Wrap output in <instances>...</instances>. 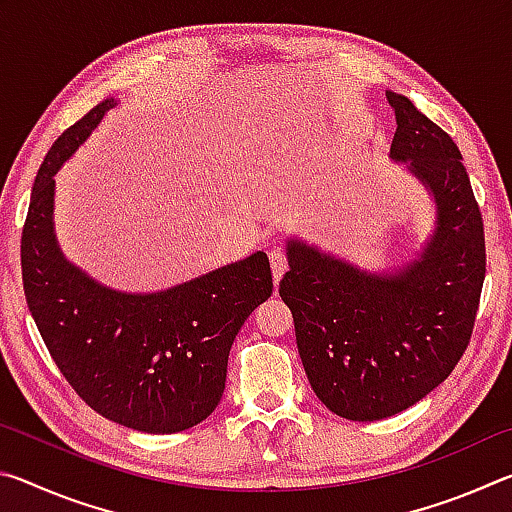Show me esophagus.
I'll list each match as a JSON object with an SVG mask.
<instances>
[{"label":"esophagus","instance_id":"esophagus-1","mask_svg":"<svg viewBox=\"0 0 512 512\" xmlns=\"http://www.w3.org/2000/svg\"><path fill=\"white\" fill-rule=\"evenodd\" d=\"M268 257H271V266H273V277H275V282H280V277L284 275V271H287V266H289L287 253H284L282 248H273L271 253H268Z\"/></svg>","mask_w":512,"mask_h":512}]
</instances>
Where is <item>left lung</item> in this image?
I'll list each match as a JSON object with an SVG mask.
<instances>
[{
	"instance_id": "8db88e82",
	"label": "left lung",
	"mask_w": 512,
	"mask_h": 512,
	"mask_svg": "<svg viewBox=\"0 0 512 512\" xmlns=\"http://www.w3.org/2000/svg\"><path fill=\"white\" fill-rule=\"evenodd\" d=\"M393 160L431 189L438 228L422 257L397 275H368L291 241L280 296L318 400L341 418L370 422L406 411L452 375L472 339L485 277L479 203L461 151L402 97Z\"/></svg>"
}]
</instances>
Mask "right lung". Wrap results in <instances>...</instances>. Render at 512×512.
I'll return each instance as SVG.
<instances>
[{
    "label": "right lung",
    "mask_w": 512,
    "mask_h": 512,
    "mask_svg": "<svg viewBox=\"0 0 512 512\" xmlns=\"http://www.w3.org/2000/svg\"><path fill=\"white\" fill-rule=\"evenodd\" d=\"M115 101L58 137L40 164L22 228L24 296L51 359L103 418L144 433H176L221 402L241 325L273 293L266 253H255L162 293L101 287L60 253L54 176Z\"/></svg>",
    "instance_id": "1"
}]
</instances>
